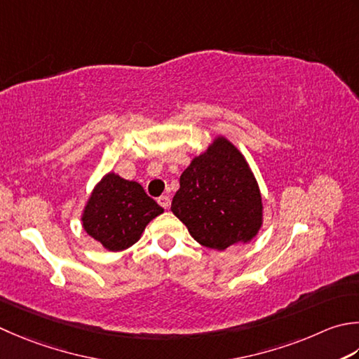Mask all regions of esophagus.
Listing matches in <instances>:
<instances>
[{
    "instance_id": "1",
    "label": "esophagus",
    "mask_w": 359,
    "mask_h": 359,
    "mask_svg": "<svg viewBox=\"0 0 359 359\" xmlns=\"http://www.w3.org/2000/svg\"><path fill=\"white\" fill-rule=\"evenodd\" d=\"M158 203H160V207H163L165 210L170 208V205H171L170 196H160V198H158Z\"/></svg>"
}]
</instances>
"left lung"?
I'll return each instance as SVG.
<instances>
[{"label":"left lung","mask_w":359,"mask_h":359,"mask_svg":"<svg viewBox=\"0 0 359 359\" xmlns=\"http://www.w3.org/2000/svg\"><path fill=\"white\" fill-rule=\"evenodd\" d=\"M171 212L208 249L226 250L258 233L262 194L248 161L229 140L216 138L182 172Z\"/></svg>","instance_id":"left-lung-1"}]
</instances>
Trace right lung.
Wrapping results in <instances>:
<instances>
[{
    "label": "right lung",
    "mask_w": 359,
    "mask_h": 359,
    "mask_svg": "<svg viewBox=\"0 0 359 359\" xmlns=\"http://www.w3.org/2000/svg\"><path fill=\"white\" fill-rule=\"evenodd\" d=\"M161 213L163 208L142 185L109 172L91 193L82 226L105 249L118 252L135 244L149 221Z\"/></svg>",
    "instance_id": "add662e5"
}]
</instances>
